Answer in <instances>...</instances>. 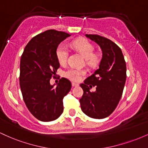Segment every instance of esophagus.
I'll list each match as a JSON object with an SVG mask.
<instances>
[{
    "instance_id": "34e87169",
    "label": "esophagus",
    "mask_w": 148,
    "mask_h": 148,
    "mask_svg": "<svg viewBox=\"0 0 148 148\" xmlns=\"http://www.w3.org/2000/svg\"><path fill=\"white\" fill-rule=\"evenodd\" d=\"M72 86H73V87H76V86H78L79 85H78L77 84H75V83H72Z\"/></svg>"
}]
</instances>
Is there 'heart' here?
<instances>
[{
	"label": "heart",
	"mask_w": 148,
	"mask_h": 148,
	"mask_svg": "<svg viewBox=\"0 0 148 148\" xmlns=\"http://www.w3.org/2000/svg\"><path fill=\"white\" fill-rule=\"evenodd\" d=\"M73 47L79 51L86 59L88 64L94 65L98 61L99 57L97 54H94V47L86 40H78L73 42ZM56 57L59 63L64 64L67 62L68 57V50L65 46L60 45L56 49ZM86 72L83 69L70 68L64 72V75L67 79L74 81H79Z\"/></svg>",
	"instance_id": "heart-1"
}]
</instances>
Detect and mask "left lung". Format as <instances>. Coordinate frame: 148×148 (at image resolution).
<instances>
[{"instance_id":"1","label":"left lung","mask_w":148,"mask_h":148,"mask_svg":"<svg viewBox=\"0 0 148 148\" xmlns=\"http://www.w3.org/2000/svg\"><path fill=\"white\" fill-rule=\"evenodd\" d=\"M101 49L99 69L80 85L84 95L79 100L82 111L90 118L103 119L114 111L121 98L127 67L121 49L111 40L97 35H86ZM96 87L95 92L90 88Z\"/></svg>"}]
</instances>
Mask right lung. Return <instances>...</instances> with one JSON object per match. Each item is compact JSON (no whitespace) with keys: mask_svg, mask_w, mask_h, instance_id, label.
Returning a JSON list of instances; mask_svg holds the SVG:
<instances>
[{"mask_svg":"<svg viewBox=\"0 0 148 148\" xmlns=\"http://www.w3.org/2000/svg\"><path fill=\"white\" fill-rule=\"evenodd\" d=\"M69 36L64 32L47 30L31 39L21 57L19 83L23 101L40 121H53L60 116L62 100L72 88L65 78L60 79L56 87L50 84V79L60 67L56 49Z\"/></svg>","mask_w":148,"mask_h":148,"instance_id":"right-lung-1","label":"right lung"}]
</instances>
